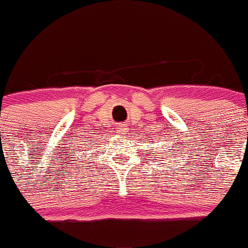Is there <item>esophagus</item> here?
Masks as SVG:
<instances>
[{"mask_svg":"<svg viewBox=\"0 0 248 248\" xmlns=\"http://www.w3.org/2000/svg\"><path fill=\"white\" fill-rule=\"evenodd\" d=\"M127 129H129V127H127V125H126V124H122V125H119V130H121L122 132H126V131H127Z\"/></svg>","mask_w":248,"mask_h":248,"instance_id":"obj_1","label":"esophagus"}]
</instances>
